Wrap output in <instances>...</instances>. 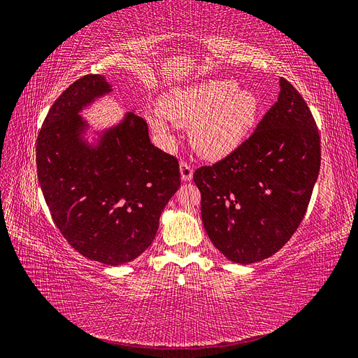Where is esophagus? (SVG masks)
I'll use <instances>...</instances> for the list:
<instances>
[{"mask_svg":"<svg viewBox=\"0 0 358 358\" xmlns=\"http://www.w3.org/2000/svg\"><path fill=\"white\" fill-rule=\"evenodd\" d=\"M180 175H182V179L188 182L192 179V175H194V167L189 164V162L187 161H182L180 162Z\"/></svg>","mask_w":358,"mask_h":358,"instance_id":"esophagus-1","label":"esophagus"}]
</instances>
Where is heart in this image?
I'll return each mask as SVG.
<instances>
[{
	"instance_id": "1",
	"label": "heart",
	"mask_w": 358,
	"mask_h": 358,
	"mask_svg": "<svg viewBox=\"0 0 358 358\" xmlns=\"http://www.w3.org/2000/svg\"><path fill=\"white\" fill-rule=\"evenodd\" d=\"M161 115H149V124L167 137L169 123L189 125V138L199 154L222 158L239 148L255 127L262 101L251 90H239L233 79L206 80L171 91L161 103Z\"/></svg>"
}]
</instances>
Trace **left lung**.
<instances>
[{
  "label": "left lung",
  "mask_w": 358,
  "mask_h": 358,
  "mask_svg": "<svg viewBox=\"0 0 358 358\" xmlns=\"http://www.w3.org/2000/svg\"><path fill=\"white\" fill-rule=\"evenodd\" d=\"M278 101L230 155L194 173L201 220L233 263L278 252L305 218L321 166L320 133L306 101L280 78Z\"/></svg>",
  "instance_id": "1"
}]
</instances>
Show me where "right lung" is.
<instances>
[{
	"label": "right lung",
	"instance_id": "right-lung-1",
	"mask_svg": "<svg viewBox=\"0 0 358 358\" xmlns=\"http://www.w3.org/2000/svg\"><path fill=\"white\" fill-rule=\"evenodd\" d=\"M112 92L100 74L71 83L43 122L37 137V176L52 220L83 257L106 266L133 262L154 242L159 216L180 187L178 159L150 143L148 124L134 112L83 140L79 115Z\"/></svg>",
	"mask_w": 358,
	"mask_h": 358
}]
</instances>
